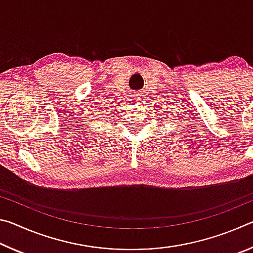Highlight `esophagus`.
<instances>
[{
    "mask_svg": "<svg viewBox=\"0 0 253 253\" xmlns=\"http://www.w3.org/2000/svg\"><path fill=\"white\" fill-rule=\"evenodd\" d=\"M130 100H134L135 102L139 101L140 99H139V96H138V93H132V95H131V99H130Z\"/></svg>",
    "mask_w": 253,
    "mask_h": 253,
    "instance_id": "esophagus-1",
    "label": "esophagus"
}]
</instances>
